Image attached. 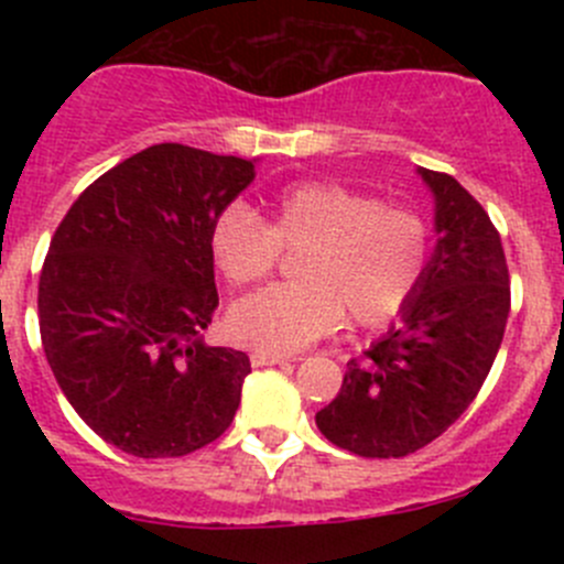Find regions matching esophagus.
Returning <instances> with one entry per match:
<instances>
[{
	"mask_svg": "<svg viewBox=\"0 0 564 564\" xmlns=\"http://www.w3.org/2000/svg\"><path fill=\"white\" fill-rule=\"evenodd\" d=\"M283 362H289V357L272 355V351H253V355H250V366H253V368L283 366Z\"/></svg>",
	"mask_w": 564,
	"mask_h": 564,
	"instance_id": "1",
	"label": "esophagus"
}]
</instances>
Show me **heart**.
<instances>
[{
	"instance_id": "b5f03b06",
	"label": "heart",
	"mask_w": 564,
	"mask_h": 564,
	"mask_svg": "<svg viewBox=\"0 0 564 564\" xmlns=\"http://www.w3.org/2000/svg\"><path fill=\"white\" fill-rule=\"evenodd\" d=\"M286 250L300 281L240 300L229 329L259 351H294L338 329L382 327L403 314L431 264V226L340 182H294L278 191L270 220L229 204L209 229V253L231 286L261 283Z\"/></svg>"
}]
</instances>
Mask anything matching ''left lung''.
Returning <instances> with one entry per match:
<instances>
[{
  "label": "left lung",
  "mask_w": 564,
  "mask_h": 564,
  "mask_svg": "<svg viewBox=\"0 0 564 564\" xmlns=\"http://www.w3.org/2000/svg\"><path fill=\"white\" fill-rule=\"evenodd\" d=\"M436 202V248L401 322L316 412L333 445L362 458H403L466 412L494 366L510 314L502 240L475 196L451 174L417 169Z\"/></svg>",
  "instance_id": "obj_1"
}]
</instances>
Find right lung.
<instances>
[{"label": "right lung", "mask_w": 564, "mask_h": 564, "mask_svg": "<svg viewBox=\"0 0 564 564\" xmlns=\"http://www.w3.org/2000/svg\"><path fill=\"white\" fill-rule=\"evenodd\" d=\"M235 155L155 144L108 169L51 237L37 286L45 360L108 445L176 458L235 420L246 351L207 346L209 229L253 182Z\"/></svg>", "instance_id": "add662e5"}]
</instances>
